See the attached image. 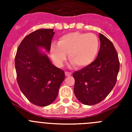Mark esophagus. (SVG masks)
Here are the masks:
<instances>
[{
	"instance_id": "obj_1",
	"label": "esophagus",
	"mask_w": 132,
	"mask_h": 132,
	"mask_svg": "<svg viewBox=\"0 0 132 132\" xmlns=\"http://www.w3.org/2000/svg\"><path fill=\"white\" fill-rule=\"evenodd\" d=\"M65 76H71V72H67V71H65Z\"/></svg>"
}]
</instances>
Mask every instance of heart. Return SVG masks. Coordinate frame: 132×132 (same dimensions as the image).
I'll return each mask as SVG.
<instances>
[{"label":"heart","mask_w":132,"mask_h":132,"mask_svg":"<svg viewBox=\"0 0 132 132\" xmlns=\"http://www.w3.org/2000/svg\"><path fill=\"white\" fill-rule=\"evenodd\" d=\"M99 40L94 34L71 32L59 38L57 45H52L51 55L58 67H61L68 54L69 61L77 68L90 65L97 56Z\"/></svg>","instance_id":"obj_1"}]
</instances>
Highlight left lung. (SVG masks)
Instances as JSON below:
<instances>
[{
    "label": "left lung",
    "mask_w": 132,
    "mask_h": 132,
    "mask_svg": "<svg viewBox=\"0 0 132 132\" xmlns=\"http://www.w3.org/2000/svg\"><path fill=\"white\" fill-rule=\"evenodd\" d=\"M99 38L101 47L96 59L73 74L75 94L86 105L99 103L108 96L116 85L120 69L118 55L112 42L102 34Z\"/></svg>",
    "instance_id": "obj_1"
}]
</instances>
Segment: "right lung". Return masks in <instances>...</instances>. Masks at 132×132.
I'll list each match as a JSON object with an SVG mask.
<instances>
[{"instance_id":"add662e5","label":"right lung","mask_w":132,"mask_h":132,"mask_svg":"<svg viewBox=\"0 0 132 132\" xmlns=\"http://www.w3.org/2000/svg\"><path fill=\"white\" fill-rule=\"evenodd\" d=\"M53 29H39L26 36L18 46L15 57L17 82L22 93L32 104L46 106L57 96L65 79V72L51 63L45 53L51 49Z\"/></svg>"}]
</instances>
